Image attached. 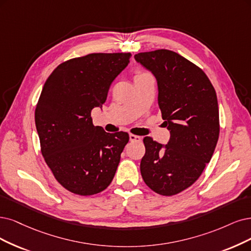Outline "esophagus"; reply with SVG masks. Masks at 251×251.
<instances>
[{
	"label": "esophagus",
	"mask_w": 251,
	"mask_h": 251,
	"mask_svg": "<svg viewBox=\"0 0 251 251\" xmlns=\"http://www.w3.org/2000/svg\"><path fill=\"white\" fill-rule=\"evenodd\" d=\"M129 140H130V142H132V143H140V142H142V137L130 134L129 135Z\"/></svg>",
	"instance_id": "1"
}]
</instances>
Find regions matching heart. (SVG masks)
<instances>
[{"label":"heart","instance_id":"1","mask_svg":"<svg viewBox=\"0 0 251 251\" xmlns=\"http://www.w3.org/2000/svg\"><path fill=\"white\" fill-rule=\"evenodd\" d=\"M141 74H146V72H137L136 75H141Z\"/></svg>","mask_w":251,"mask_h":251}]
</instances>
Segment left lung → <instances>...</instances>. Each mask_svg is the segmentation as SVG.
I'll return each mask as SVG.
<instances>
[{
  "label": "left lung",
  "instance_id": "8db88e82",
  "mask_svg": "<svg viewBox=\"0 0 251 251\" xmlns=\"http://www.w3.org/2000/svg\"><path fill=\"white\" fill-rule=\"evenodd\" d=\"M134 59L157 80L158 105L171 133L168 145L144 138L142 177L156 193L175 196L200 178L214 153L219 136L216 92L206 73L177 52L157 50Z\"/></svg>",
  "mask_w": 251,
  "mask_h": 251
}]
</instances>
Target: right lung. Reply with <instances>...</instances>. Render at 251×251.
I'll use <instances>...</instances> for the list:
<instances>
[{"label":"right lung","instance_id":"add662e5","mask_svg":"<svg viewBox=\"0 0 251 251\" xmlns=\"http://www.w3.org/2000/svg\"><path fill=\"white\" fill-rule=\"evenodd\" d=\"M130 52L90 53L60 64L46 79L35 110L41 153L64 188L92 196L113 181L127 132L94 126L91 111L104 103Z\"/></svg>","mask_w":251,"mask_h":251}]
</instances>
